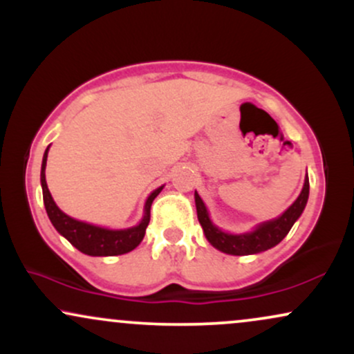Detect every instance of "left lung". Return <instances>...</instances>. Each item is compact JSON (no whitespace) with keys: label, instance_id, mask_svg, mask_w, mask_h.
Here are the masks:
<instances>
[{"label":"left lung","instance_id":"left-lung-1","mask_svg":"<svg viewBox=\"0 0 354 354\" xmlns=\"http://www.w3.org/2000/svg\"><path fill=\"white\" fill-rule=\"evenodd\" d=\"M308 196H310V180H308L306 174V180H304V186L301 193H299L298 200L284 211L281 216L273 219V221L263 223V225H259L254 231L245 234H230L218 230L216 226L211 223L205 203H203L198 193H194V203H196L198 219H200L203 231H205L206 238H208L211 245L216 248V250L223 251V253L246 256L263 253V251L270 250V248L278 245L279 241H283V238L290 233L291 228H293L296 219L301 216L304 206H306Z\"/></svg>","mask_w":354,"mask_h":354}]
</instances>
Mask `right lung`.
Segmentation results:
<instances>
[{
	"instance_id": "1",
	"label": "right lung",
	"mask_w": 354,
	"mask_h": 354,
	"mask_svg": "<svg viewBox=\"0 0 354 354\" xmlns=\"http://www.w3.org/2000/svg\"><path fill=\"white\" fill-rule=\"evenodd\" d=\"M50 148V146H48ZM48 148L44 151L43 156V165H41V186H43V201L44 208H46L48 216H50L53 226L59 234H63L68 241L71 243L76 250H80L81 253L89 254V256H118L129 253L131 250L140 245L145 238L146 226H148L149 218H151V209L153 200L160 194V191L163 189V186L158 189H154L149 198L146 200L145 205V216L141 219V223L138 226L128 230H106L100 228V226L88 225V223L78 221V219H73L64 214L56 203L53 201L50 189H48L46 178H44V168H46V158H48Z\"/></svg>"
}]
</instances>
